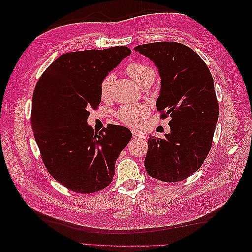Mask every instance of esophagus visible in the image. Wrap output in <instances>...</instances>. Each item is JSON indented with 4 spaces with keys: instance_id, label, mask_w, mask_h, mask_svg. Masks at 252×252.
I'll return each instance as SVG.
<instances>
[{
    "instance_id": "obj_1",
    "label": "esophagus",
    "mask_w": 252,
    "mask_h": 252,
    "mask_svg": "<svg viewBox=\"0 0 252 252\" xmlns=\"http://www.w3.org/2000/svg\"><path fill=\"white\" fill-rule=\"evenodd\" d=\"M132 136H133L134 139H140V140H145V139H146V135L141 133V132L135 131V130L132 131Z\"/></svg>"
}]
</instances>
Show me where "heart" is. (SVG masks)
<instances>
[{"instance_id":"b5f03b06","label":"heart","mask_w":252,"mask_h":252,"mask_svg":"<svg viewBox=\"0 0 252 252\" xmlns=\"http://www.w3.org/2000/svg\"><path fill=\"white\" fill-rule=\"evenodd\" d=\"M127 73L131 80L138 86H141L144 82L154 81L156 78V71L152 67L144 63H132L128 65ZM113 74H108L102 80L100 91L102 98H107L110 94V89L113 82ZM148 116V108L143 104L139 105H126L123 106L118 112V117L125 125L131 127H139L144 120Z\"/></svg>"}]
</instances>
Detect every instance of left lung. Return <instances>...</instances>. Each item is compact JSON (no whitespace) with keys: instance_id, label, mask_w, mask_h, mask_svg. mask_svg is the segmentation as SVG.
Masks as SVG:
<instances>
[{"instance_id":"obj_1","label":"left lung","mask_w":252,"mask_h":252,"mask_svg":"<svg viewBox=\"0 0 252 252\" xmlns=\"http://www.w3.org/2000/svg\"><path fill=\"white\" fill-rule=\"evenodd\" d=\"M134 50L158 68L157 109L161 118H171L164 139H148L145 168L158 181L185 180L200 168L211 148L219 119L212 75L200 56L180 43L143 44Z\"/></svg>"}]
</instances>
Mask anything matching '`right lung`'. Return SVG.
<instances>
[{
  "instance_id": "add662e5",
  "label": "right lung",
  "mask_w": 252,
  "mask_h": 252,
  "mask_svg": "<svg viewBox=\"0 0 252 252\" xmlns=\"http://www.w3.org/2000/svg\"><path fill=\"white\" fill-rule=\"evenodd\" d=\"M130 52L116 46L64 53L36 83L32 107L34 140L49 173L74 192L107 187L117 158L132 138L124 126L110 124L97 134L87 123L89 109L101 103L102 80Z\"/></svg>"
}]
</instances>
